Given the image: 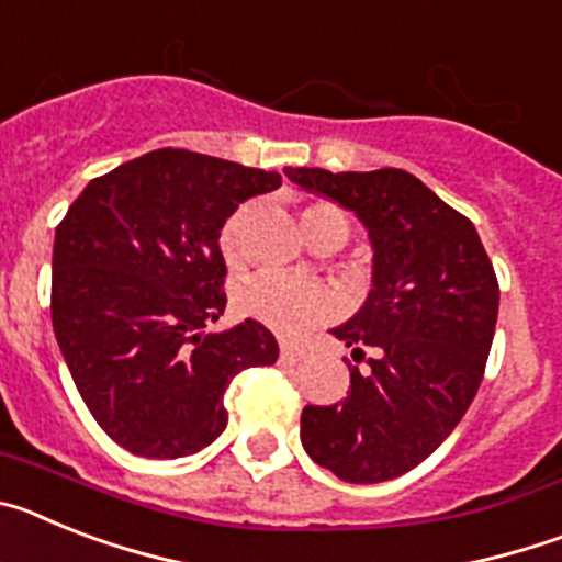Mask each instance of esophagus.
<instances>
[{
	"label": "esophagus",
	"mask_w": 562,
	"mask_h": 562,
	"mask_svg": "<svg viewBox=\"0 0 562 562\" xmlns=\"http://www.w3.org/2000/svg\"><path fill=\"white\" fill-rule=\"evenodd\" d=\"M281 360H284V362L304 360V351L295 349V346H281Z\"/></svg>",
	"instance_id": "obj_1"
}]
</instances>
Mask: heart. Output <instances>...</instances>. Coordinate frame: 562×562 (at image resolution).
<instances>
[{
  "label": "heart",
  "instance_id": "heart-1",
  "mask_svg": "<svg viewBox=\"0 0 562 562\" xmlns=\"http://www.w3.org/2000/svg\"><path fill=\"white\" fill-rule=\"evenodd\" d=\"M245 220L247 211H238L222 227L220 247L227 267L245 265ZM301 222H304L312 245L324 241V238H337L340 245H346V238H349L346 213L329 202H315L306 207L301 213ZM236 310L278 335L297 337L312 326L329 324L340 304H337L335 292L321 281H297V278L276 276V272H261L238 286Z\"/></svg>",
  "mask_w": 562,
  "mask_h": 562
}]
</instances>
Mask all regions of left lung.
<instances>
[{"mask_svg":"<svg viewBox=\"0 0 562 562\" xmlns=\"http://www.w3.org/2000/svg\"><path fill=\"white\" fill-rule=\"evenodd\" d=\"M286 177L355 211L374 245V290L331 331L366 369L349 362L346 400L306 405L301 441L349 484L391 481L448 439L484 380L498 321L493 261L473 222L402 168Z\"/></svg>","mask_w":562,"mask_h":562,"instance_id":"1","label":"left lung"}]
</instances>
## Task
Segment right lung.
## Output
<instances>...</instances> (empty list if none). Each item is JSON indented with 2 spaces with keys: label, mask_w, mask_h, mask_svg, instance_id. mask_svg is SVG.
I'll use <instances>...</instances> for the list:
<instances>
[{
  "label": "right lung",
  "mask_w": 562,
  "mask_h": 562,
  "mask_svg": "<svg viewBox=\"0 0 562 562\" xmlns=\"http://www.w3.org/2000/svg\"><path fill=\"white\" fill-rule=\"evenodd\" d=\"M281 173L157 148L95 177L56 227L53 331L89 414L143 459H180L225 430L238 371L272 366L258 321L225 312L220 231Z\"/></svg>",
  "instance_id": "1"
}]
</instances>
